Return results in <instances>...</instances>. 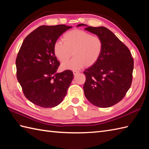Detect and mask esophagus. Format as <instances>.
Wrapping results in <instances>:
<instances>
[{
	"instance_id": "1",
	"label": "esophagus",
	"mask_w": 149,
	"mask_h": 149,
	"mask_svg": "<svg viewBox=\"0 0 149 149\" xmlns=\"http://www.w3.org/2000/svg\"><path fill=\"white\" fill-rule=\"evenodd\" d=\"M79 72L77 71V70H74V71H73V74H74V75H77V74H79Z\"/></svg>"
}]
</instances>
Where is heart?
<instances>
[{"mask_svg":"<svg viewBox=\"0 0 149 149\" xmlns=\"http://www.w3.org/2000/svg\"><path fill=\"white\" fill-rule=\"evenodd\" d=\"M62 42L54 43V54L59 61L64 62L61 65L63 70H76L83 66L90 67L99 60L103 51L102 39L83 30L66 32ZM72 54L74 58L67 62Z\"/></svg>","mask_w":149,"mask_h":149,"instance_id":"heart-1","label":"heart"}]
</instances>
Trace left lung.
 Wrapping results in <instances>:
<instances>
[{
    "label": "left lung",
    "mask_w": 149,
    "mask_h": 149,
    "mask_svg": "<svg viewBox=\"0 0 149 149\" xmlns=\"http://www.w3.org/2000/svg\"><path fill=\"white\" fill-rule=\"evenodd\" d=\"M86 26L85 29L100 36L104 48L99 60L83 72L85 97L99 107H109L119 102L131 87L134 59L130 50L115 34L104 27Z\"/></svg>",
    "instance_id": "obj_1"
}]
</instances>
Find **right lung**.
Segmentation results:
<instances>
[{
  "mask_svg": "<svg viewBox=\"0 0 149 149\" xmlns=\"http://www.w3.org/2000/svg\"><path fill=\"white\" fill-rule=\"evenodd\" d=\"M72 28L65 25L42 26L24 39L16 59L17 77L25 97L49 108L62 102L74 78L71 70L56 73L60 63L54 54L58 38Z\"/></svg>",
  "mask_w": 149,
  "mask_h": 149,
  "instance_id": "1",
  "label": "right lung"
}]
</instances>
